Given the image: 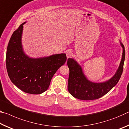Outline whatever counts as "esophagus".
<instances>
[{
    "label": "esophagus",
    "mask_w": 129,
    "mask_h": 129,
    "mask_svg": "<svg viewBox=\"0 0 129 129\" xmlns=\"http://www.w3.org/2000/svg\"><path fill=\"white\" fill-rule=\"evenodd\" d=\"M66 54H67V58H69V57H71L73 55V53H72V51H68L66 52Z\"/></svg>",
    "instance_id": "esophagus-1"
}]
</instances>
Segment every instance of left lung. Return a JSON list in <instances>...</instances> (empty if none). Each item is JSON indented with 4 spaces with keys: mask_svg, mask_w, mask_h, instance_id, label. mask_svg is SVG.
Segmentation results:
<instances>
[{
    "mask_svg": "<svg viewBox=\"0 0 129 129\" xmlns=\"http://www.w3.org/2000/svg\"><path fill=\"white\" fill-rule=\"evenodd\" d=\"M121 61L115 75L109 81L102 83L89 81L84 76L82 68L73 58L68 59L69 69L68 89L74 97L82 100H93L100 99L108 93L119 80L123 69L125 58V50L123 45Z\"/></svg>",
    "mask_w": 129,
    "mask_h": 129,
    "instance_id": "8db88e82",
    "label": "left lung"
}]
</instances>
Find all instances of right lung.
Listing matches in <instances>:
<instances>
[{"instance_id": "right-lung-1", "label": "right lung", "mask_w": 129, "mask_h": 129, "mask_svg": "<svg viewBox=\"0 0 129 129\" xmlns=\"http://www.w3.org/2000/svg\"><path fill=\"white\" fill-rule=\"evenodd\" d=\"M12 34L6 53V68L11 81L24 92L39 94L46 91L52 77L67 60L65 53L31 58L24 53L21 38L23 25Z\"/></svg>"}]
</instances>
